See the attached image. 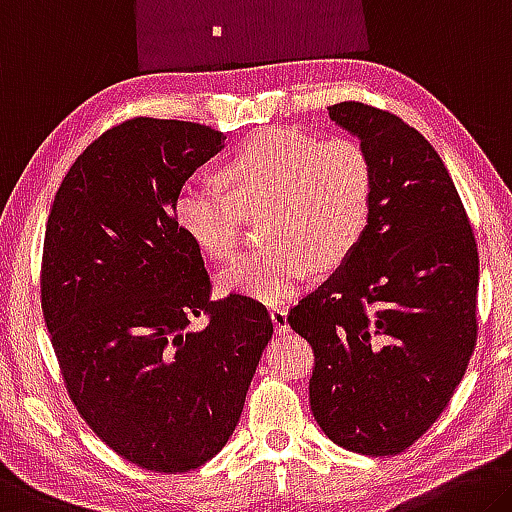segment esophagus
<instances>
[{
    "label": "esophagus",
    "mask_w": 512,
    "mask_h": 512,
    "mask_svg": "<svg viewBox=\"0 0 512 512\" xmlns=\"http://www.w3.org/2000/svg\"><path fill=\"white\" fill-rule=\"evenodd\" d=\"M269 314H271V321H273V328H275V332H287V330H289L287 312L282 310V307H271Z\"/></svg>",
    "instance_id": "1"
}]
</instances>
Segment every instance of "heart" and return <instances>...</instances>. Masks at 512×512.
Masks as SVG:
<instances>
[{
	"instance_id": "1",
	"label": "heart",
	"mask_w": 512,
	"mask_h": 512,
	"mask_svg": "<svg viewBox=\"0 0 512 512\" xmlns=\"http://www.w3.org/2000/svg\"><path fill=\"white\" fill-rule=\"evenodd\" d=\"M227 193L189 182L175 218L200 253L227 262L239 253L243 214L264 209L266 246L218 273L227 294L282 303L314 266L335 269L358 246L369 221L373 173L351 136H314L266 127L248 136L216 170Z\"/></svg>"
}]
</instances>
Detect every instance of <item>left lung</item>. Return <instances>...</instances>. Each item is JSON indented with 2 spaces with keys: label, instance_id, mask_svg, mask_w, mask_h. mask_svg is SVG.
Masks as SVG:
<instances>
[{
  "label": "left lung",
  "instance_id": "8db88e82",
  "mask_svg": "<svg viewBox=\"0 0 512 512\" xmlns=\"http://www.w3.org/2000/svg\"><path fill=\"white\" fill-rule=\"evenodd\" d=\"M373 173L369 221L339 269L289 312L314 348L310 405L332 442L396 456L460 385L476 346L478 253L435 148L394 113L328 107Z\"/></svg>",
  "mask_w": 512,
  "mask_h": 512
}]
</instances>
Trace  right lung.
<instances>
[{"label": "right lung", "instance_id": "right-lung-1", "mask_svg": "<svg viewBox=\"0 0 512 512\" xmlns=\"http://www.w3.org/2000/svg\"><path fill=\"white\" fill-rule=\"evenodd\" d=\"M223 141L198 123L127 120L79 154L47 218L40 303L70 399L150 472H191L223 449L273 335L257 300H209L175 218L184 182ZM200 313L208 326L193 331Z\"/></svg>", "mask_w": 512, "mask_h": 512}]
</instances>
